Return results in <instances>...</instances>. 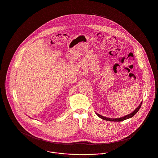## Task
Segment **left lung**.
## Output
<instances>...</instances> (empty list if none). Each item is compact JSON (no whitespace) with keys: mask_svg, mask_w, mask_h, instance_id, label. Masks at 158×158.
<instances>
[{"mask_svg":"<svg viewBox=\"0 0 158 158\" xmlns=\"http://www.w3.org/2000/svg\"><path fill=\"white\" fill-rule=\"evenodd\" d=\"M142 102H141L140 104L139 105V106L132 113H131V114H127V115H126V116H125V117H121V118H107V117H103V116L101 115V114H98V113H96V114H97V115H98L99 118H102L103 120H105L112 121V122H121V121L125 120H126V119L130 118L132 117L133 116H134L135 114L137 113V111L139 110V109H140V106H141V105H142Z\"/></svg>","mask_w":158,"mask_h":158,"instance_id":"1","label":"left lung"}]
</instances>
